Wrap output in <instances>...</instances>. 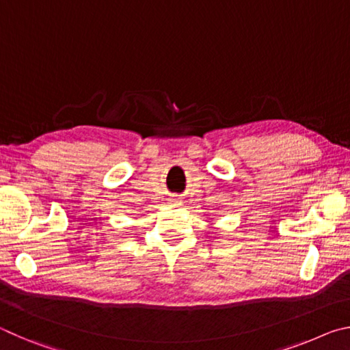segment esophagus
Here are the masks:
<instances>
[{"label": "esophagus", "mask_w": 350, "mask_h": 350, "mask_svg": "<svg viewBox=\"0 0 350 350\" xmlns=\"http://www.w3.org/2000/svg\"><path fill=\"white\" fill-rule=\"evenodd\" d=\"M171 204H173V205H180L182 200L179 198H173V199H171Z\"/></svg>", "instance_id": "34e87169"}]
</instances>
